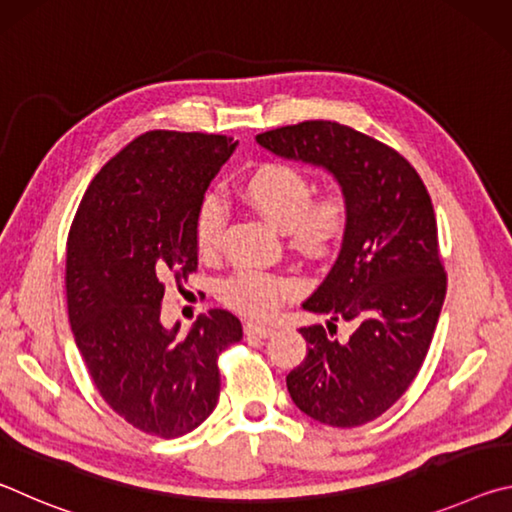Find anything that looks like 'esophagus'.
Wrapping results in <instances>:
<instances>
[{
    "mask_svg": "<svg viewBox=\"0 0 512 512\" xmlns=\"http://www.w3.org/2000/svg\"><path fill=\"white\" fill-rule=\"evenodd\" d=\"M244 332L248 339H268V336L275 334L273 327L268 325H257V323H246L244 325Z\"/></svg>",
    "mask_w": 512,
    "mask_h": 512,
    "instance_id": "34e87169",
    "label": "esophagus"
}]
</instances>
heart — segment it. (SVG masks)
<instances>
[{"mask_svg": "<svg viewBox=\"0 0 512 512\" xmlns=\"http://www.w3.org/2000/svg\"><path fill=\"white\" fill-rule=\"evenodd\" d=\"M239 198L277 230L287 232L293 248L320 257L339 246L350 221V203L343 189L332 187L311 196L305 171L289 162H262L239 183ZM223 210L214 196H207L196 212L194 237L203 257L219 250ZM298 282L287 275L264 271H239L221 284V300L239 314L268 318L298 293Z\"/></svg>", "mask_w": 512, "mask_h": 512, "instance_id": "b5f03b06", "label": "heart"}]
</instances>
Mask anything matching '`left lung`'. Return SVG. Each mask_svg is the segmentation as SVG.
Instances as JSON below:
<instances>
[{"label": "left lung", "mask_w": 512, "mask_h": 512, "mask_svg": "<svg viewBox=\"0 0 512 512\" xmlns=\"http://www.w3.org/2000/svg\"><path fill=\"white\" fill-rule=\"evenodd\" d=\"M280 158L329 171L348 196L341 253L302 302L329 316L302 327L307 357L287 375L291 400L329 427H359L391 409L418 375L443 309L447 275L427 187L391 146L336 121L257 135ZM348 322L350 337H336Z\"/></svg>", "instance_id": "left-lung-1"}]
</instances>
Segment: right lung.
<instances>
[{
  "mask_svg": "<svg viewBox=\"0 0 512 512\" xmlns=\"http://www.w3.org/2000/svg\"><path fill=\"white\" fill-rule=\"evenodd\" d=\"M235 149L223 135L144 133L94 176L69 228L76 348L110 409L151 436H185L214 411L216 361L244 334L225 309L198 316L187 334L160 320L162 280L196 271V212Z\"/></svg>",
  "mask_w": 512,
  "mask_h": 512,
  "instance_id": "right-lung-1",
  "label": "right lung"
}]
</instances>
